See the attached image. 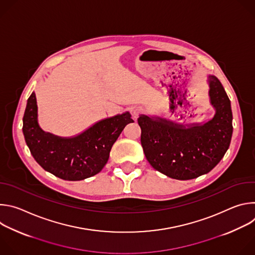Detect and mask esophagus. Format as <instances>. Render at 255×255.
Instances as JSON below:
<instances>
[{"label": "esophagus", "instance_id": "34e87169", "mask_svg": "<svg viewBox=\"0 0 255 255\" xmlns=\"http://www.w3.org/2000/svg\"><path fill=\"white\" fill-rule=\"evenodd\" d=\"M142 113H143V108H141V107H137V108H135L134 110H133V116L135 118H137Z\"/></svg>", "mask_w": 255, "mask_h": 255}]
</instances>
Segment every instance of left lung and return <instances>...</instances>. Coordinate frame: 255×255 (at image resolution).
Wrapping results in <instances>:
<instances>
[{"mask_svg":"<svg viewBox=\"0 0 255 255\" xmlns=\"http://www.w3.org/2000/svg\"><path fill=\"white\" fill-rule=\"evenodd\" d=\"M214 117L189 127L141 115V145L146 159L159 172L175 179L196 178L211 171L225 155L233 126L230 100L215 76L208 77Z\"/></svg>","mask_w":255,"mask_h":255,"instance_id":"1","label":"left lung"}]
</instances>
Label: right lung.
Masks as SVG:
<instances>
[{
    "instance_id": "1",
    "label": "right lung",
    "mask_w": 255,
    "mask_h": 255,
    "mask_svg": "<svg viewBox=\"0 0 255 255\" xmlns=\"http://www.w3.org/2000/svg\"><path fill=\"white\" fill-rule=\"evenodd\" d=\"M129 112L101 120L70 138L44 132L37 121L35 93L27 101L23 134L34 159L45 170L65 180H82L99 173L106 165L113 144L129 123Z\"/></svg>"
}]
</instances>
